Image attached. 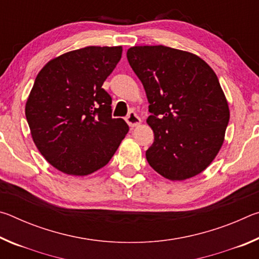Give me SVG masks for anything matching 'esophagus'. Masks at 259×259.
Returning <instances> with one entry per match:
<instances>
[{
	"instance_id": "1",
	"label": "esophagus",
	"mask_w": 259,
	"mask_h": 259,
	"mask_svg": "<svg viewBox=\"0 0 259 259\" xmlns=\"http://www.w3.org/2000/svg\"><path fill=\"white\" fill-rule=\"evenodd\" d=\"M125 121H126V123L129 124V126H131V128H135V126L139 125L140 122H142V120H140V117L135 112H133V111L129 112Z\"/></svg>"
}]
</instances>
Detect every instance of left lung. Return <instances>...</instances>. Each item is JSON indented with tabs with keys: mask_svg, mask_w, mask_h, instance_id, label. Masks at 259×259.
I'll return each instance as SVG.
<instances>
[{
	"mask_svg": "<svg viewBox=\"0 0 259 259\" xmlns=\"http://www.w3.org/2000/svg\"><path fill=\"white\" fill-rule=\"evenodd\" d=\"M126 58L150 103L146 122L154 143L147 162L170 181L202 172L221 150L230 121L212 68L196 55L164 46L133 47Z\"/></svg>",
	"mask_w": 259,
	"mask_h": 259,
	"instance_id": "8db88e82",
	"label": "left lung"
}]
</instances>
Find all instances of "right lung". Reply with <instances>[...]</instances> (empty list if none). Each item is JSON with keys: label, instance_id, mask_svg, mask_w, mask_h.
Here are the masks:
<instances>
[{"label": "right lung", "instance_id": "right-lung-1", "mask_svg": "<svg viewBox=\"0 0 259 259\" xmlns=\"http://www.w3.org/2000/svg\"><path fill=\"white\" fill-rule=\"evenodd\" d=\"M122 47H87L51 59L35 78L25 114L35 145L59 171L87 176L103 168L129 126L112 117L102 85Z\"/></svg>", "mask_w": 259, "mask_h": 259}]
</instances>
